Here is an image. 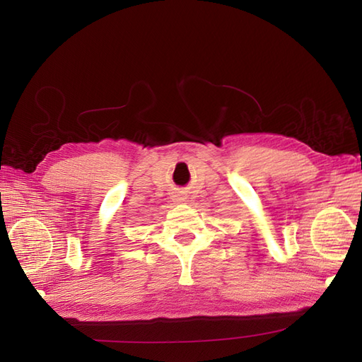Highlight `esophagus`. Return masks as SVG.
Returning a JSON list of instances; mask_svg holds the SVG:
<instances>
[{
  "label": "esophagus",
  "instance_id": "34e87169",
  "mask_svg": "<svg viewBox=\"0 0 362 362\" xmlns=\"http://www.w3.org/2000/svg\"><path fill=\"white\" fill-rule=\"evenodd\" d=\"M184 196L182 194H177V196H175V202H184Z\"/></svg>",
  "mask_w": 362,
  "mask_h": 362
}]
</instances>
